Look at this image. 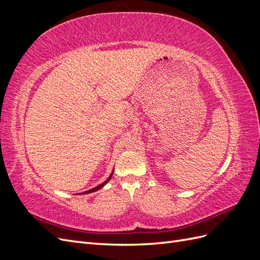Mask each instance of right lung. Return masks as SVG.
<instances>
[{
	"instance_id": "right-lung-1",
	"label": "right lung",
	"mask_w": 260,
	"mask_h": 260,
	"mask_svg": "<svg viewBox=\"0 0 260 260\" xmlns=\"http://www.w3.org/2000/svg\"><path fill=\"white\" fill-rule=\"evenodd\" d=\"M114 172V171H113ZM113 172H112V174H111V176H109L108 177V179L106 180V181H104V182L103 183H102V184H100V185H98V186H95V187H93V188H91V190H89V191H85V192H83V193H80V194H88V193H92V192H95V191H98V190H100V188H102V187H103L107 182H108V181L109 180H111L112 179V177H113Z\"/></svg>"
}]
</instances>
